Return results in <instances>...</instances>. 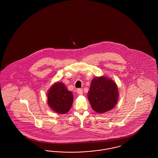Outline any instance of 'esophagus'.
I'll return each mask as SVG.
<instances>
[{
  "mask_svg": "<svg viewBox=\"0 0 158 158\" xmlns=\"http://www.w3.org/2000/svg\"><path fill=\"white\" fill-rule=\"evenodd\" d=\"M77 93L79 95H82L83 94V89L82 88H79V89H77L76 90Z\"/></svg>",
  "mask_w": 158,
  "mask_h": 158,
  "instance_id": "1",
  "label": "esophagus"
}]
</instances>
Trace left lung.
<instances>
[{"label":"left lung","instance_id":"8db88e82","mask_svg":"<svg viewBox=\"0 0 158 158\" xmlns=\"http://www.w3.org/2000/svg\"><path fill=\"white\" fill-rule=\"evenodd\" d=\"M118 96L116 83L105 76L94 78L88 92L92 108L99 114L113 109L117 104Z\"/></svg>","mask_w":158,"mask_h":158}]
</instances>
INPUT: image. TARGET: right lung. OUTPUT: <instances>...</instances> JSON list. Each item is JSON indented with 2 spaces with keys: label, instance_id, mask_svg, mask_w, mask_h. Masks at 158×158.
Returning <instances> with one entry per match:
<instances>
[{
  "label": "right lung",
  "instance_id": "obj_1",
  "mask_svg": "<svg viewBox=\"0 0 158 158\" xmlns=\"http://www.w3.org/2000/svg\"><path fill=\"white\" fill-rule=\"evenodd\" d=\"M47 102L54 111L66 114L70 110L73 101L72 92L61 82L54 83L47 94Z\"/></svg>",
  "mask_w": 158,
  "mask_h": 158
}]
</instances>
